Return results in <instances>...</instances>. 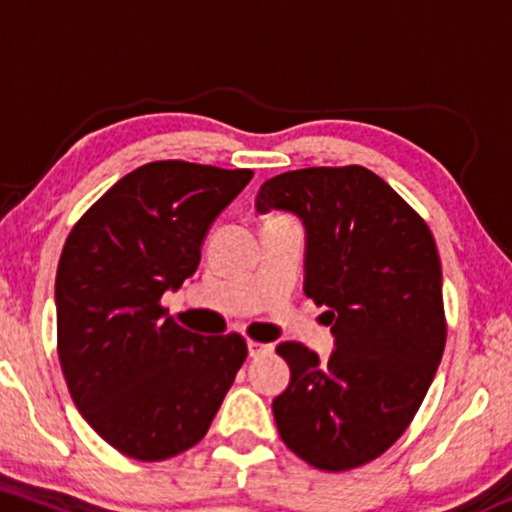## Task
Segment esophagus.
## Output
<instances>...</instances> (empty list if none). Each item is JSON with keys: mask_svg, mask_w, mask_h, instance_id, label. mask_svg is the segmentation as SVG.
I'll return each instance as SVG.
<instances>
[{"mask_svg": "<svg viewBox=\"0 0 512 512\" xmlns=\"http://www.w3.org/2000/svg\"><path fill=\"white\" fill-rule=\"evenodd\" d=\"M272 351V344H262V342H248V354L250 358H260L264 354Z\"/></svg>", "mask_w": 512, "mask_h": 512, "instance_id": "obj_1", "label": "esophagus"}]
</instances>
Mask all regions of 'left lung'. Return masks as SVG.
Returning a JSON list of instances; mask_svg holds the SVG:
<instances>
[{
    "mask_svg": "<svg viewBox=\"0 0 512 512\" xmlns=\"http://www.w3.org/2000/svg\"><path fill=\"white\" fill-rule=\"evenodd\" d=\"M260 214L291 211L305 228V296L325 305L334 351L298 342L276 354L291 383L272 411L286 448L325 472L390 448L424 402L445 349L443 274L431 231L368 168H303L260 187Z\"/></svg>",
    "mask_w": 512,
    "mask_h": 512,
    "instance_id": "left-lung-1",
    "label": "left lung"
}]
</instances>
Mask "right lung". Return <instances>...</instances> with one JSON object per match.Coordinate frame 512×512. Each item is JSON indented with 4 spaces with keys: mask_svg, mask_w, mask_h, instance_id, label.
I'll use <instances>...</instances> for the list:
<instances>
[{
    "mask_svg": "<svg viewBox=\"0 0 512 512\" xmlns=\"http://www.w3.org/2000/svg\"><path fill=\"white\" fill-rule=\"evenodd\" d=\"M252 170L156 161L117 180L64 243L57 351L88 426L122 455L158 462L209 431L248 356L240 334L202 337L161 298L197 272L211 223Z\"/></svg>",
    "mask_w": 512,
    "mask_h": 512,
    "instance_id": "right-lung-1",
    "label": "right lung"
}]
</instances>
